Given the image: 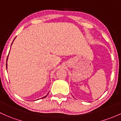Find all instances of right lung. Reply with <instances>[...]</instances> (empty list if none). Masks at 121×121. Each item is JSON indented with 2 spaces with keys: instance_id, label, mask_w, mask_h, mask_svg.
Returning <instances> with one entry per match:
<instances>
[{
  "instance_id": "right-lung-1",
  "label": "right lung",
  "mask_w": 121,
  "mask_h": 121,
  "mask_svg": "<svg viewBox=\"0 0 121 121\" xmlns=\"http://www.w3.org/2000/svg\"><path fill=\"white\" fill-rule=\"evenodd\" d=\"M14 40H13V41H14ZM13 43H12V44H13ZM12 44H11V45H12ZM7 59H8V56H7ZM7 62H6V68H7ZM47 95L45 96H44L43 97H42V98H44V97H45L47 96Z\"/></svg>"
}]
</instances>
